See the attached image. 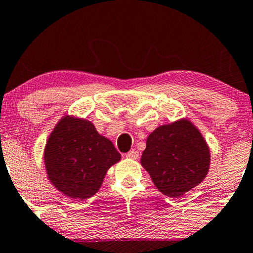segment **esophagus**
Returning <instances> with one entry per match:
<instances>
[{
    "label": "esophagus",
    "mask_w": 253,
    "mask_h": 253,
    "mask_svg": "<svg viewBox=\"0 0 253 253\" xmlns=\"http://www.w3.org/2000/svg\"><path fill=\"white\" fill-rule=\"evenodd\" d=\"M126 157L127 159H132V160H136V159H138V157H139V153H138V151H129L126 154Z\"/></svg>",
    "instance_id": "obj_1"
}]
</instances>
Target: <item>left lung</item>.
<instances>
[{
	"mask_svg": "<svg viewBox=\"0 0 253 253\" xmlns=\"http://www.w3.org/2000/svg\"><path fill=\"white\" fill-rule=\"evenodd\" d=\"M140 164L162 195L178 198L205 179L210 147L198 127L181 119L150 133Z\"/></svg>",
	"mask_w": 253,
	"mask_h": 253,
	"instance_id": "left-lung-1",
	"label": "left lung"
}]
</instances>
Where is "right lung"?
<instances>
[{"mask_svg":"<svg viewBox=\"0 0 253 253\" xmlns=\"http://www.w3.org/2000/svg\"><path fill=\"white\" fill-rule=\"evenodd\" d=\"M121 160L112 141L85 119L64 115L48 137L43 150L47 177L72 199H88L101 188L113 165Z\"/></svg>","mask_w":253,"mask_h":253,"instance_id":"right-lung-1","label":"right lung"}]
</instances>
